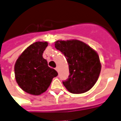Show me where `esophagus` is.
I'll use <instances>...</instances> for the list:
<instances>
[{"mask_svg":"<svg viewBox=\"0 0 121 121\" xmlns=\"http://www.w3.org/2000/svg\"><path fill=\"white\" fill-rule=\"evenodd\" d=\"M55 69H56V71H58H58H59V70H58V67H56Z\"/></svg>","mask_w":121,"mask_h":121,"instance_id":"34e87169","label":"esophagus"}]
</instances>
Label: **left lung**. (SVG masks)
<instances>
[{"instance_id":"left-lung-1","label":"left lung","mask_w":121,"mask_h":121,"mask_svg":"<svg viewBox=\"0 0 121 121\" xmlns=\"http://www.w3.org/2000/svg\"><path fill=\"white\" fill-rule=\"evenodd\" d=\"M55 47L64 54L68 62L69 76L63 84L70 93H86L94 86L101 71L98 53L80 40H58Z\"/></svg>"}]
</instances>
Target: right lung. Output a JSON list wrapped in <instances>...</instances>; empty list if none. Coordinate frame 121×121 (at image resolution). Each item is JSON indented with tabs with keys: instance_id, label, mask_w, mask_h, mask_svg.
I'll return each instance as SVG.
<instances>
[{
	"instance_id": "1",
	"label": "right lung",
	"mask_w": 121,
	"mask_h": 121,
	"mask_svg": "<svg viewBox=\"0 0 121 121\" xmlns=\"http://www.w3.org/2000/svg\"><path fill=\"white\" fill-rule=\"evenodd\" d=\"M47 41H37L25 49L16 61L15 77L17 84L27 93L39 95L47 90L58 73L48 66L43 53Z\"/></svg>"
}]
</instances>
